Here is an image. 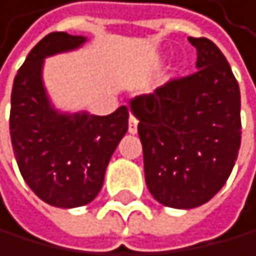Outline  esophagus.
<instances>
[{"mask_svg":"<svg viewBox=\"0 0 256 256\" xmlns=\"http://www.w3.org/2000/svg\"><path fill=\"white\" fill-rule=\"evenodd\" d=\"M129 132L130 134L137 132V119L134 118V116H130V118H129Z\"/></svg>","mask_w":256,"mask_h":256,"instance_id":"34e87169","label":"esophagus"}]
</instances>
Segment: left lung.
<instances>
[{"instance_id":"8db88e82","label":"left lung","mask_w":256,"mask_h":256,"mask_svg":"<svg viewBox=\"0 0 256 256\" xmlns=\"http://www.w3.org/2000/svg\"><path fill=\"white\" fill-rule=\"evenodd\" d=\"M188 40L198 50L196 73L130 101L147 188L176 209L198 208L218 194L242 138L240 90L230 65L209 38Z\"/></svg>"}]
</instances>
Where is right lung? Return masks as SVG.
Instances as JSON below:
<instances>
[{"label": "right lung", "mask_w": 256, "mask_h": 256, "mask_svg": "<svg viewBox=\"0 0 256 256\" xmlns=\"http://www.w3.org/2000/svg\"><path fill=\"white\" fill-rule=\"evenodd\" d=\"M83 36L52 32L29 52L14 78L10 132L19 172L44 202L80 208L101 191L116 147L127 132L129 109L109 116L60 112L42 82L44 60L82 47Z\"/></svg>", "instance_id": "1"}]
</instances>
